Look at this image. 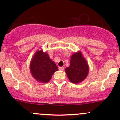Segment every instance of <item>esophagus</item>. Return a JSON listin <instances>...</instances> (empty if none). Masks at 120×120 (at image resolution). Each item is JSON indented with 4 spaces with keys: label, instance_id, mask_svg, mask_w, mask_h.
Segmentation results:
<instances>
[{
    "label": "esophagus",
    "instance_id": "esophagus-1",
    "mask_svg": "<svg viewBox=\"0 0 120 120\" xmlns=\"http://www.w3.org/2000/svg\"><path fill=\"white\" fill-rule=\"evenodd\" d=\"M58 69H59V70H60V71H62V70H63L64 69V67H59Z\"/></svg>",
    "mask_w": 120,
    "mask_h": 120
}]
</instances>
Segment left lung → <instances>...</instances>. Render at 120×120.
<instances>
[{
  "mask_svg": "<svg viewBox=\"0 0 120 120\" xmlns=\"http://www.w3.org/2000/svg\"><path fill=\"white\" fill-rule=\"evenodd\" d=\"M65 71L69 80L73 83H79L86 78L89 67L80 51L72 55L69 67L65 68Z\"/></svg>",
  "mask_w": 120,
  "mask_h": 120,
  "instance_id": "1",
  "label": "left lung"
}]
</instances>
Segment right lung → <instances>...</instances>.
Segmentation results:
<instances>
[{
    "instance_id": "right-lung-1",
    "label": "right lung",
    "mask_w": 120,
    "mask_h": 120,
    "mask_svg": "<svg viewBox=\"0 0 120 120\" xmlns=\"http://www.w3.org/2000/svg\"><path fill=\"white\" fill-rule=\"evenodd\" d=\"M30 70L33 77L37 81L47 83L50 81L52 75L58 71V67L51 60L46 52L42 49L38 50L30 62Z\"/></svg>"
}]
</instances>
